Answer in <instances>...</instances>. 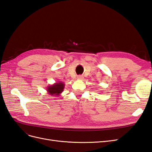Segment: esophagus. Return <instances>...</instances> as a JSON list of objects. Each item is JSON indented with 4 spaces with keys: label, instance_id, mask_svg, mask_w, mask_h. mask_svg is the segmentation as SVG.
I'll return each mask as SVG.
<instances>
[{
    "label": "esophagus",
    "instance_id": "esophagus-1",
    "mask_svg": "<svg viewBox=\"0 0 152 152\" xmlns=\"http://www.w3.org/2000/svg\"><path fill=\"white\" fill-rule=\"evenodd\" d=\"M83 78H84V77L82 75H78L77 76V79L78 80H82V79H83Z\"/></svg>",
    "mask_w": 152,
    "mask_h": 152
}]
</instances>
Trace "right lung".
Returning <instances> with one entry per match:
<instances>
[{"label":"right lung","instance_id":"1","mask_svg":"<svg viewBox=\"0 0 152 152\" xmlns=\"http://www.w3.org/2000/svg\"><path fill=\"white\" fill-rule=\"evenodd\" d=\"M65 84L63 82H58L47 87V92L50 95L53 96L54 97L60 96L61 93L65 89Z\"/></svg>","mask_w":152,"mask_h":152}]
</instances>
